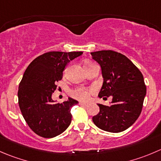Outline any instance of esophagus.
<instances>
[{
    "label": "esophagus",
    "instance_id": "esophagus-1",
    "mask_svg": "<svg viewBox=\"0 0 161 161\" xmlns=\"http://www.w3.org/2000/svg\"><path fill=\"white\" fill-rule=\"evenodd\" d=\"M79 104L82 106H84V107H86V106L89 105L88 103H85V102H79Z\"/></svg>",
    "mask_w": 161,
    "mask_h": 161
}]
</instances>
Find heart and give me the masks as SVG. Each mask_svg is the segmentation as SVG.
<instances>
[{
  "mask_svg": "<svg viewBox=\"0 0 161 161\" xmlns=\"http://www.w3.org/2000/svg\"><path fill=\"white\" fill-rule=\"evenodd\" d=\"M90 90L82 88V87H78V88L73 90L71 92V95H72L73 97H75V98L84 101V100L88 99L89 95H90Z\"/></svg>",
  "mask_w": 161,
  "mask_h": 161,
  "instance_id": "heart-1",
  "label": "heart"
}]
</instances>
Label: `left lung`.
Segmentation results:
<instances>
[{
    "label": "left lung",
    "mask_w": 161,
    "mask_h": 161,
    "mask_svg": "<svg viewBox=\"0 0 161 161\" xmlns=\"http://www.w3.org/2000/svg\"><path fill=\"white\" fill-rule=\"evenodd\" d=\"M90 54L101 66L104 79L98 96L112 97L111 105L97 104L100 112L93 116V122L105 131H124L136 121L142 109L146 94L142 74L119 53L101 50Z\"/></svg>",
    "instance_id": "8db88e82"
}]
</instances>
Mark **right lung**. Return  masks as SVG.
<instances>
[{
    "instance_id": "obj_1",
    "label": "right lung",
    "mask_w": 161,
    "mask_h": 161,
    "mask_svg": "<svg viewBox=\"0 0 161 161\" xmlns=\"http://www.w3.org/2000/svg\"><path fill=\"white\" fill-rule=\"evenodd\" d=\"M82 52H49L29 64L19 86V105L30 128L43 138H53L63 133L71 122V108L79 101L68 97L57 103L52 94L57 82L71 60Z\"/></svg>"
}]
</instances>
